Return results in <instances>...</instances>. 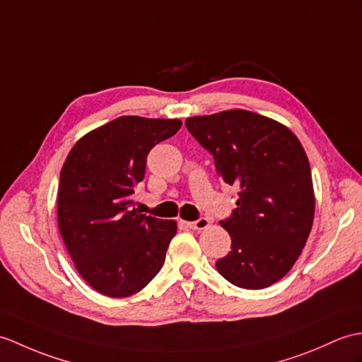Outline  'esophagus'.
<instances>
[{"label":"esophagus","instance_id":"34e87169","mask_svg":"<svg viewBox=\"0 0 362 362\" xmlns=\"http://www.w3.org/2000/svg\"><path fill=\"white\" fill-rule=\"evenodd\" d=\"M187 225L191 230H205L209 226V221L205 219V217H200V219H197L194 222H187Z\"/></svg>","mask_w":362,"mask_h":362}]
</instances>
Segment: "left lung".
Returning <instances> with one entry per match:
<instances>
[{
    "label": "left lung",
    "instance_id": "obj_1",
    "mask_svg": "<svg viewBox=\"0 0 362 362\" xmlns=\"http://www.w3.org/2000/svg\"><path fill=\"white\" fill-rule=\"evenodd\" d=\"M185 124L213 154L222 180L239 188L236 209L221 221L231 251L217 272L240 288L270 287L291 270L312 231L315 191L304 148L287 126L245 109Z\"/></svg>",
    "mask_w": 362,
    "mask_h": 362
}]
</instances>
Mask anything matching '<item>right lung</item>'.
<instances>
[{"label": "right lung", "mask_w": 362, "mask_h": 362, "mask_svg": "<svg viewBox=\"0 0 362 362\" xmlns=\"http://www.w3.org/2000/svg\"><path fill=\"white\" fill-rule=\"evenodd\" d=\"M180 126L177 119L123 115L83 136L66 157L58 228L80 276L105 296L136 295L165 262L177 222L140 214L131 196L149 151Z\"/></svg>", "instance_id": "right-lung-1"}]
</instances>
